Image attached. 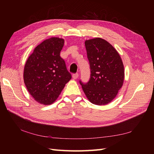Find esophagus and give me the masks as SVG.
<instances>
[{
    "instance_id": "1",
    "label": "esophagus",
    "mask_w": 154,
    "mask_h": 154,
    "mask_svg": "<svg viewBox=\"0 0 154 154\" xmlns=\"http://www.w3.org/2000/svg\"><path fill=\"white\" fill-rule=\"evenodd\" d=\"M78 73H75V74H72V78L74 79V80H76V79H77L78 78Z\"/></svg>"
}]
</instances>
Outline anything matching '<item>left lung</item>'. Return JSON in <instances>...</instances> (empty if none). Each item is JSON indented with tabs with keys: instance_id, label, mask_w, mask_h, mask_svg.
I'll return each instance as SVG.
<instances>
[{
	"instance_id": "left-lung-1",
	"label": "left lung",
	"mask_w": 154,
	"mask_h": 154,
	"mask_svg": "<svg viewBox=\"0 0 154 154\" xmlns=\"http://www.w3.org/2000/svg\"><path fill=\"white\" fill-rule=\"evenodd\" d=\"M90 64L91 77L86 83L80 80L82 89L92 103L104 105L112 101L123 86V63L118 51L101 38L85 42Z\"/></svg>"
}]
</instances>
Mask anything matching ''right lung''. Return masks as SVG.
Returning <instances> with one entry per match:
<instances>
[{
	"label": "right lung",
	"mask_w": 154,
	"mask_h": 154,
	"mask_svg": "<svg viewBox=\"0 0 154 154\" xmlns=\"http://www.w3.org/2000/svg\"><path fill=\"white\" fill-rule=\"evenodd\" d=\"M64 40L52 37L37 45L27 60L24 70L26 88L35 101L50 105L56 101L71 79L60 57Z\"/></svg>",
	"instance_id": "obj_1"
}]
</instances>
